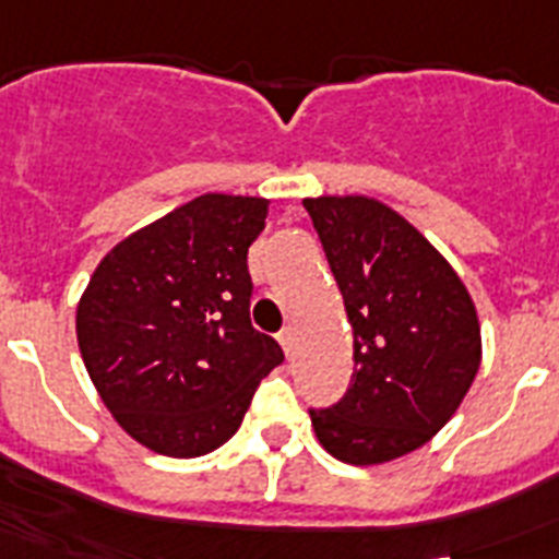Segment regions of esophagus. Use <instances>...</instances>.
<instances>
[{"label":"esophagus","mask_w":559,"mask_h":559,"mask_svg":"<svg viewBox=\"0 0 559 559\" xmlns=\"http://www.w3.org/2000/svg\"><path fill=\"white\" fill-rule=\"evenodd\" d=\"M276 341H280V344H283V349H285V355H294V330L290 328H283L280 330V333H276Z\"/></svg>","instance_id":"34e87169"}]
</instances>
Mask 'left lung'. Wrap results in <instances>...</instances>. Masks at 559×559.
Segmentation results:
<instances>
[{
	"mask_svg": "<svg viewBox=\"0 0 559 559\" xmlns=\"http://www.w3.org/2000/svg\"><path fill=\"white\" fill-rule=\"evenodd\" d=\"M353 324V380L310 408L330 456L383 464L417 451L456 414L481 364L471 294L426 237L367 195L305 199Z\"/></svg>",
	"mask_w": 559,
	"mask_h": 559,
	"instance_id": "8db88e82",
	"label": "left lung"
}]
</instances>
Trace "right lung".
<instances>
[{"mask_svg":"<svg viewBox=\"0 0 559 559\" xmlns=\"http://www.w3.org/2000/svg\"><path fill=\"white\" fill-rule=\"evenodd\" d=\"M269 201L206 192L114 246L78 305V347L122 431L173 459L215 451L283 364L251 328L249 246Z\"/></svg>","mask_w":559,"mask_h":559,"instance_id":"1","label":"right lung"}]
</instances>
